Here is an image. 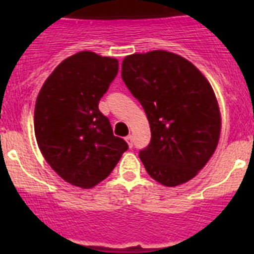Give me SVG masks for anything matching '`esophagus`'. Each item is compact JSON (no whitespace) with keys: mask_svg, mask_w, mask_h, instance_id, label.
<instances>
[{"mask_svg":"<svg viewBox=\"0 0 254 254\" xmlns=\"http://www.w3.org/2000/svg\"><path fill=\"white\" fill-rule=\"evenodd\" d=\"M125 140H126V142L128 143V146L132 147V145H133V141H132V134H128V136H126Z\"/></svg>","mask_w":254,"mask_h":254,"instance_id":"1","label":"esophagus"}]
</instances>
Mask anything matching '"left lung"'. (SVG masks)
Here are the masks:
<instances>
[{"label":"left lung","mask_w":254,"mask_h":254,"mask_svg":"<svg viewBox=\"0 0 254 254\" xmlns=\"http://www.w3.org/2000/svg\"><path fill=\"white\" fill-rule=\"evenodd\" d=\"M122 78L145 109L151 141L140 151L149 176L165 187L190 181L219 143L221 114L214 89L192 62L167 51L133 53Z\"/></svg>","instance_id":"1"}]
</instances>
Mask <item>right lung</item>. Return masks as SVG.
<instances>
[{"label":"right lung","instance_id":"1","mask_svg":"<svg viewBox=\"0 0 254 254\" xmlns=\"http://www.w3.org/2000/svg\"><path fill=\"white\" fill-rule=\"evenodd\" d=\"M118 73V60L90 51L69 56L38 94L34 132L40 152L61 178L89 190L104 181L123 152L99 100Z\"/></svg>","mask_w":254,"mask_h":254}]
</instances>
